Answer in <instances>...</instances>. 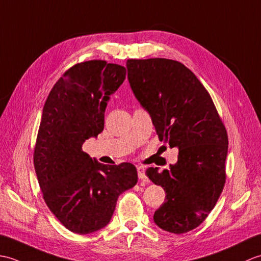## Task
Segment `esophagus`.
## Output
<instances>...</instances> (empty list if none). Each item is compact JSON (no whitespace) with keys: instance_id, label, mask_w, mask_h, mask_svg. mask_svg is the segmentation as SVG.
<instances>
[{"instance_id":"1","label":"esophagus","mask_w":261,"mask_h":261,"mask_svg":"<svg viewBox=\"0 0 261 261\" xmlns=\"http://www.w3.org/2000/svg\"><path fill=\"white\" fill-rule=\"evenodd\" d=\"M137 174H138V178H140L141 181L147 182V177L145 175V170H144L143 166H138L137 167Z\"/></svg>"}]
</instances>
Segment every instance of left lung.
Listing matches in <instances>:
<instances>
[{
    "label": "left lung",
    "mask_w": 261,
    "mask_h": 261,
    "mask_svg": "<svg viewBox=\"0 0 261 261\" xmlns=\"http://www.w3.org/2000/svg\"><path fill=\"white\" fill-rule=\"evenodd\" d=\"M126 67L130 88L159 138L178 148L170 170H146L166 193L154 222L172 233L189 232L209 216L223 190L227 129L210 94L183 63L152 58L129 59Z\"/></svg>",
    "instance_id": "obj_1"
}]
</instances>
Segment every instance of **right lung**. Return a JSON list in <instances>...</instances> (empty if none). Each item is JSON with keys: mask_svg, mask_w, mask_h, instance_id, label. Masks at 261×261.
I'll return each instance as SVG.
<instances>
[{"mask_svg": "<svg viewBox=\"0 0 261 261\" xmlns=\"http://www.w3.org/2000/svg\"><path fill=\"white\" fill-rule=\"evenodd\" d=\"M126 68L103 60L77 63L63 73L45 100L33 163L44 202L71 232L87 234L111 221L116 202L137 183L130 163L103 165L83 150L103 129L109 96Z\"/></svg>", "mask_w": 261, "mask_h": 261, "instance_id": "1", "label": "right lung"}]
</instances>
